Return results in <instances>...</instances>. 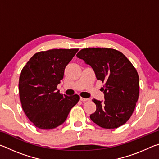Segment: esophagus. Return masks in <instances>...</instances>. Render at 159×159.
I'll return each mask as SVG.
<instances>
[{
    "mask_svg": "<svg viewBox=\"0 0 159 159\" xmlns=\"http://www.w3.org/2000/svg\"><path fill=\"white\" fill-rule=\"evenodd\" d=\"M80 101H82L83 102H88V101H90V99L88 98H80Z\"/></svg>",
    "mask_w": 159,
    "mask_h": 159,
    "instance_id": "esophagus-1",
    "label": "esophagus"
}]
</instances>
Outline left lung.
Returning <instances> with one entry per match:
<instances>
[{"instance_id":"obj_1","label":"left lung","mask_w":159,"mask_h":159,"mask_svg":"<svg viewBox=\"0 0 159 159\" xmlns=\"http://www.w3.org/2000/svg\"><path fill=\"white\" fill-rule=\"evenodd\" d=\"M76 56L92 67L97 79L105 83L101 88L104 100L93 99L97 108L90 119L107 129L125 124L139 98V76L135 68L122 52L111 48H84Z\"/></svg>"}]
</instances>
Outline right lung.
Returning a JSON list of instances; mask_svg holds the SVG:
<instances>
[{"label": "right lung", "mask_w": 159, "mask_h": 159, "mask_svg": "<svg viewBox=\"0 0 159 159\" xmlns=\"http://www.w3.org/2000/svg\"><path fill=\"white\" fill-rule=\"evenodd\" d=\"M79 49H52L34 55L21 70L19 93L21 107L30 121L40 129L50 130L65 121L78 95L60 93L57 86L64 69Z\"/></svg>", "instance_id": "obj_1"}]
</instances>
